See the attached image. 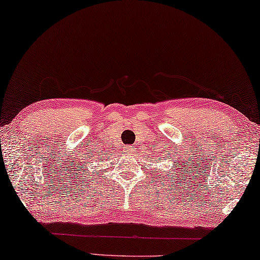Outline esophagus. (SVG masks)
<instances>
[{
    "mask_svg": "<svg viewBox=\"0 0 260 260\" xmlns=\"http://www.w3.org/2000/svg\"><path fill=\"white\" fill-rule=\"evenodd\" d=\"M130 149H131L130 145H127V147H125V150H126V151H127V150H130Z\"/></svg>",
    "mask_w": 260,
    "mask_h": 260,
    "instance_id": "esophagus-1",
    "label": "esophagus"
}]
</instances>
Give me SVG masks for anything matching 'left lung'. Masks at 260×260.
Masks as SVG:
<instances>
[{
	"instance_id": "8db88e82",
	"label": "left lung",
	"mask_w": 260,
	"mask_h": 260,
	"mask_svg": "<svg viewBox=\"0 0 260 260\" xmlns=\"http://www.w3.org/2000/svg\"><path fill=\"white\" fill-rule=\"evenodd\" d=\"M177 165H179V162H177ZM174 168H175V167H174ZM173 174H176L175 170H173Z\"/></svg>"
}]
</instances>
